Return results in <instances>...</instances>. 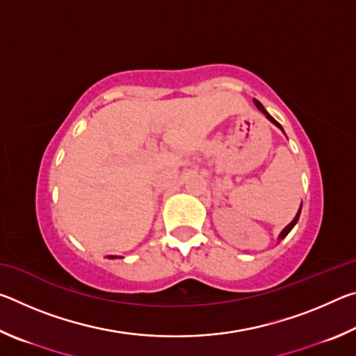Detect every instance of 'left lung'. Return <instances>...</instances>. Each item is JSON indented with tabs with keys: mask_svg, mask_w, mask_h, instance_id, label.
I'll list each match as a JSON object with an SVG mask.
<instances>
[{
	"mask_svg": "<svg viewBox=\"0 0 356 356\" xmlns=\"http://www.w3.org/2000/svg\"><path fill=\"white\" fill-rule=\"evenodd\" d=\"M254 105H256V108H257V110L259 111H261V113H264L265 114V118H267L268 120H270V122H272V124H275L276 125V127H278L281 131H282V134H284V130H282V127H281V124L278 122V120H275L272 116H270V114H268V111L267 110H265V108H264V105L261 104V102H259V100H256L254 99ZM300 213H301V204H300V209H298V212H297V215H295V218L291 221V222H289V225L284 227V229H282V231L280 232V236H278V242H281V240L282 238H284L286 236H287V234L289 232H291L292 231V229H293V226L295 225H297V221H298V218H300Z\"/></svg>",
	"mask_w": 356,
	"mask_h": 356,
	"instance_id": "left-lung-1",
	"label": "left lung"
}]
</instances>
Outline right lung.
<instances>
[{"label": "right lung", "instance_id": "obj_1", "mask_svg": "<svg viewBox=\"0 0 356 356\" xmlns=\"http://www.w3.org/2000/svg\"><path fill=\"white\" fill-rule=\"evenodd\" d=\"M118 257H120V256H108V259H118Z\"/></svg>", "mask_w": 356, "mask_h": 356}]
</instances>
